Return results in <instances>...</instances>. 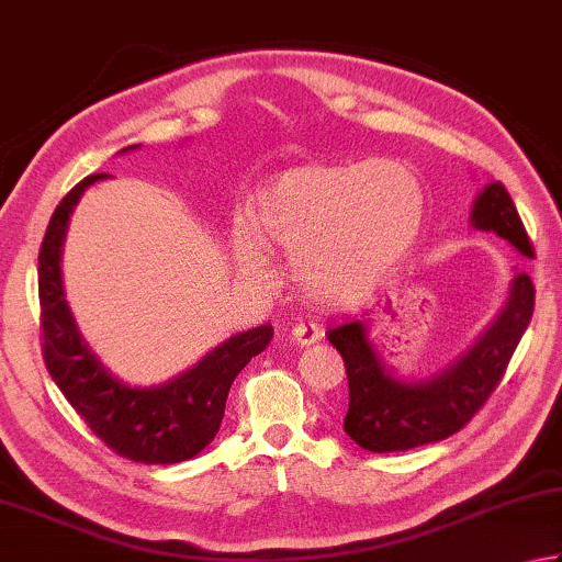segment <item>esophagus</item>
Listing matches in <instances>:
<instances>
[{
    "mask_svg": "<svg viewBox=\"0 0 562 562\" xmlns=\"http://www.w3.org/2000/svg\"><path fill=\"white\" fill-rule=\"evenodd\" d=\"M322 339V329L316 324H294L290 329V341L297 346H312Z\"/></svg>",
    "mask_w": 562,
    "mask_h": 562,
    "instance_id": "obj_1",
    "label": "esophagus"
}]
</instances>
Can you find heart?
<instances>
[{
	"label": "heart",
	"instance_id": "1",
	"mask_svg": "<svg viewBox=\"0 0 562 562\" xmlns=\"http://www.w3.org/2000/svg\"><path fill=\"white\" fill-rule=\"evenodd\" d=\"M425 191L397 159L304 165L255 191L248 228L231 238L240 274H268L262 250L292 260V278L312 300H339L371 288L413 248Z\"/></svg>",
	"mask_w": 562,
	"mask_h": 562
}]
</instances>
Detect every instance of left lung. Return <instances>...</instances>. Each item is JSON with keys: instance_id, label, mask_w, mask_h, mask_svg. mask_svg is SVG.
<instances>
[{"instance_id": "obj_1", "label": "left lung", "mask_w": 562, "mask_h": 562, "mask_svg": "<svg viewBox=\"0 0 562 562\" xmlns=\"http://www.w3.org/2000/svg\"><path fill=\"white\" fill-rule=\"evenodd\" d=\"M472 223L482 231H494L526 258H533L524 221L502 181L488 183L479 193ZM533 304L536 288L528 274L521 272L492 329L442 375L425 383L393 379L373 351L361 322L326 331V339L341 353L349 379L346 435L369 452H405L447 440L462 430L502 383L506 366L533 316Z\"/></svg>"}]
</instances>
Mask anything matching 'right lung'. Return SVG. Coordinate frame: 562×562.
<instances>
[{
	"instance_id": "right-lung-1",
	"label": "right lung",
	"mask_w": 562,
	"mask_h": 562,
	"mask_svg": "<svg viewBox=\"0 0 562 562\" xmlns=\"http://www.w3.org/2000/svg\"><path fill=\"white\" fill-rule=\"evenodd\" d=\"M130 149V147H127ZM70 189L48 221L38 250L41 353L66 401L112 452L142 464H177L216 437L236 375L272 339V326L231 336L191 371L159 387H130L110 375L78 334L60 284V246L70 211L90 183Z\"/></svg>"
}]
</instances>
